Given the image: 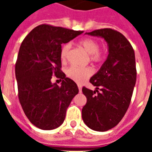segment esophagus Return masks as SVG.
Here are the masks:
<instances>
[{"label": "esophagus", "instance_id": "esophagus-1", "mask_svg": "<svg viewBox=\"0 0 152 152\" xmlns=\"http://www.w3.org/2000/svg\"><path fill=\"white\" fill-rule=\"evenodd\" d=\"M78 88H79V91H81V90H82V85H80V84H78Z\"/></svg>", "mask_w": 152, "mask_h": 152}]
</instances>
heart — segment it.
<instances>
[{"label":"heart","instance_id":"1","mask_svg":"<svg viewBox=\"0 0 152 152\" xmlns=\"http://www.w3.org/2000/svg\"><path fill=\"white\" fill-rule=\"evenodd\" d=\"M79 43L90 54V58L92 61L100 62L104 59L105 57L104 53L99 50V44L95 39L86 38V39H81ZM70 48H71V45L69 43H66L62 46L61 49V53H60L62 61H64L67 59ZM93 70L90 67L71 66L66 70L67 76L78 83L83 82L89 76H91Z\"/></svg>","mask_w":152,"mask_h":152}]
</instances>
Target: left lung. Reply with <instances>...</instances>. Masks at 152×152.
Instances as JSON below:
<instances>
[{"label":"left lung","mask_w":152,"mask_h":152,"mask_svg":"<svg viewBox=\"0 0 152 152\" xmlns=\"http://www.w3.org/2000/svg\"><path fill=\"white\" fill-rule=\"evenodd\" d=\"M86 34L103 38L109 46L107 59L90 79L96 90L82 89L87 98L82 109L83 121L91 129L105 132L120 122L129 106L137 80L135 53L118 31L103 28Z\"/></svg>","instance_id":"obj_1"}]
</instances>
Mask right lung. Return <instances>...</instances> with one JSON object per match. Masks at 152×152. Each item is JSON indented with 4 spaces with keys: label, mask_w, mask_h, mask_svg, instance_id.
Listing matches in <instances>:
<instances>
[{
    "label": "right lung",
    "mask_w": 152,
    "mask_h": 152,
    "mask_svg": "<svg viewBox=\"0 0 152 152\" xmlns=\"http://www.w3.org/2000/svg\"><path fill=\"white\" fill-rule=\"evenodd\" d=\"M83 31L41 24L21 43L15 62L18 97L25 115L37 128L54 129L64 122L67 108L79 92L72 80L61 71V49ZM62 85L51 83L52 76Z\"/></svg>",
    "instance_id": "add662e5"
}]
</instances>
